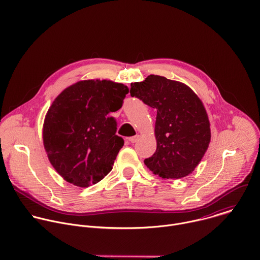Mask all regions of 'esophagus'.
I'll return each mask as SVG.
<instances>
[{"mask_svg":"<svg viewBox=\"0 0 260 260\" xmlns=\"http://www.w3.org/2000/svg\"><path fill=\"white\" fill-rule=\"evenodd\" d=\"M139 139H140V135H136V136L129 138V142L134 144V143H137L139 141Z\"/></svg>","mask_w":260,"mask_h":260,"instance_id":"obj_1","label":"esophagus"}]
</instances>
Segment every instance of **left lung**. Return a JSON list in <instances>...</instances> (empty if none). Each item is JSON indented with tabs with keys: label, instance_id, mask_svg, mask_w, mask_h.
Masks as SVG:
<instances>
[{
	"label": "left lung",
	"instance_id": "obj_1",
	"mask_svg": "<svg viewBox=\"0 0 260 260\" xmlns=\"http://www.w3.org/2000/svg\"><path fill=\"white\" fill-rule=\"evenodd\" d=\"M131 96L157 110V148L145 165L162 179H182L195 170L208 149L211 132L206 109L187 84L151 74L131 83Z\"/></svg>",
	"mask_w": 260,
	"mask_h": 260
}]
</instances>
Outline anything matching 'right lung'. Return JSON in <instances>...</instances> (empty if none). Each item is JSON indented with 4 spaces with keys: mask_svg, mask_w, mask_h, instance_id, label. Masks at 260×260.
<instances>
[{
    "mask_svg": "<svg viewBox=\"0 0 260 260\" xmlns=\"http://www.w3.org/2000/svg\"><path fill=\"white\" fill-rule=\"evenodd\" d=\"M128 93L123 83L107 79L79 80L53 101L44 120L43 143L48 158L68 183L86 188L112 169L122 138L111 116Z\"/></svg>",
    "mask_w": 260,
    "mask_h": 260,
    "instance_id": "obj_1",
    "label": "right lung"
}]
</instances>
